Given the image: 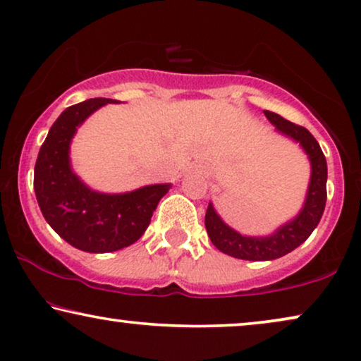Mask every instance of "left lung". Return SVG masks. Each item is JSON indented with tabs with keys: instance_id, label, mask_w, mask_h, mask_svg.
Instances as JSON below:
<instances>
[{
	"instance_id": "1",
	"label": "left lung",
	"mask_w": 361,
	"mask_h": 361,
	"mask_svg": "<svg viewBox=\"0 0 361 361\" xmlns=\"http://www.w3.org/2000/svg\"><path fill=\"white\" fill-rule=\"evenodd\" d=\"M271 124L276 126V130L283 132L284 135L291 137L301 144L311 160V183H309L307 197L304 202L302 211L299 212L296 219L281 226L273 235L268 237H247L231 229L224 222L214 207L209 202L206 211V231L211 242L219 248L222 253L231 255L240 260L263 262L275 260L286 253L293 252L294 248L307 240L312 231L316 229L319 221L324 214V207L327 201V161L322 154L321 145L314 139V135L302 126L289 123L280 114L271 111H263Z\"/></svg>"
}]
</instances>
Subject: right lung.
Listing matches in <instances>:
<instances>
[{"instance_id":"add662e5","label":"right lung","mask_w":361,"mask_h":361,"mask_svg":"<svg viewBox=\"0 0 361 361\" xmlns=\"http://www.w3.org/2000/svg\"><path fill=\"white\" fill-rule=\"evenodd\" d=\"M116 99L94 98L70 106L59 116L34 166V191L49 226L70 245L106 253L139 240L170 185H150L124 195L91 191L70 169L68 147L91 113Z\"/></svg>"}]
</instances>
